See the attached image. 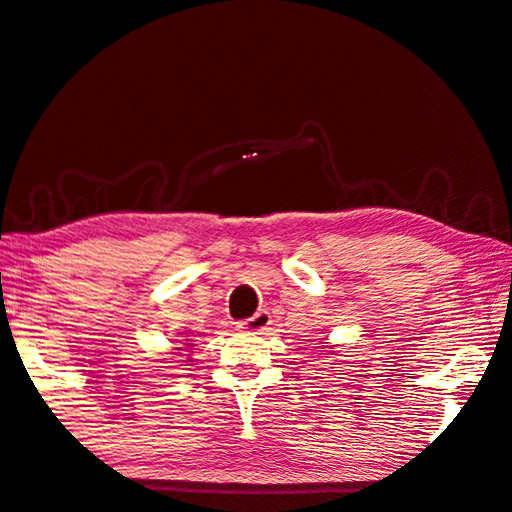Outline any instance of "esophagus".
<instances>
[{
    "mask_svg": "<svg viewBox=\"0 0 512 512\" xmlns=\"http://www.w3.org/2000/svg\"><path fill=\"white\" fill-rule=\"evenodd\" d=\"M271 324V315H269V311H265V309H260L258 313H254L252 317H249V320H245V322H241L238 324V328H241V331H247V333H263V331H267V326Z\"/></svg>",
    "mask_w": 512,
    "mask_h": 512,
    "instance_id": "1",
    "label": "esophagus"
}]
</instances>
